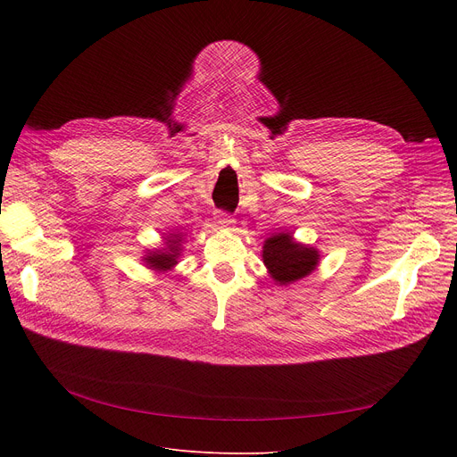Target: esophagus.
Listing matches in <instances>:
<instances>
[{
    "label": "esophagus",
    "instance_id": "1",
    "mask_svg": "<svg viewBox=\"0 0 457 457\" xmlns=\"http://www.w3.org/2000/svg\"><path fill=\"white\" fill-rule=\"evenodd\" d=\"M214 220H216V224L222 226V228H228V226H233V224H235V219H233V216H231L229 212H226V211H216Z\"/></svg>",
    "mask_w": 457,
    "mask_h": 457
}]
</instances>
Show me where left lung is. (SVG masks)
<instances>
[{
  "label": "left lung",
  "mask_w": 457,
  "mask_h": 457,
  "mask_svg": "<svg viewBox=\"0 0 457 457\" xmlns=\"http://www.w3.org/2000/svg\"><path fill=\"white\" fill-rule=\"evenodd\" d=\"M262 262L267 265L270 276L279 285H285L302 279L311 270H315L319 252L295 243L289 233H278L267 238L262 246Z\"/></svg>",
  "instance_id": "8db88e82"
}]
</instances>
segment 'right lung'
<instances>
[{
  "label": "right lung",
  "instance_id": "right-lung-1",
  "mask_svg": "<svg viewBox=\"0 0 457 457\" xmlns=\"http://www.w3.org/2000/svg\"><path fill=\"white\" fill-rule=\"evenodd\" d=\"M179 243H181V237H172V238H168V246H166V250H162V252H154V253H150L148 257H146V262L150 267H154V269H157V270H166V269H170V267H174L176 265V259H178V255H179Z\"/></svg>",
  "mask_w": 457,
  "mask_h": 457
}]
</instances>
